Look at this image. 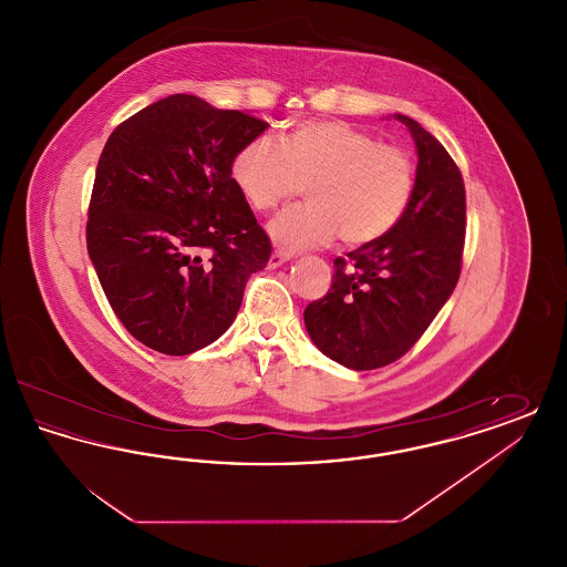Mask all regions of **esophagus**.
<instances>
[{
    "label": "esophagus",
    "mask_w": 567,
    "mask_h": 567,
    "mask_svg": "<svg viewBox=\"0 0 567 567\" xmlns=\"http://www.w3.org/2000/svg\"><path fill=\"white\" fill-rule=\"evenodd\" d=\"M289 259H291V255L280 252V250H274L270 255V261H268V268H270V270H276V268H280L282 264H287Z\"/></svg>",
    "instance_id": "1"
}]
</instances>
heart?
<instances>
[{"mask_svg": "<svg viewBox=\"0 0 567 567\" xmlns=\"http://www.w3.org/2000/svg\"><path fill=\"white\" fill-rule=\"evenodd\" d=\"M246 204L271 213L306 187V206L274 216L271 243L285 252L319 248L338 236L349 246L378 243L404 218L414 190L412 157L342 121H306L282 146L248 142L231 162Z\"/></svg>", "mask_w": 567, "mask_h": 567, "instance_id": "b5f03b06", "label": "heart"}]
</instances>
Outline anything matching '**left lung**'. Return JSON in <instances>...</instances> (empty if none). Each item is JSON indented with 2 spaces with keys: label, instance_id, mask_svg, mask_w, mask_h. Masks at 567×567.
Returning a JSON list of instances; mask_svg holds the SVG:
<instances>
[{
  "label": "left lung",
  "instance_id": "1",
  "mask_svg": "<svg viewBox=\"0 0 567 567\" xmlns=\"http://www.w3.org/2000/svg\"><path fill=\"white\" fill-rule=\"evenodd\" d=\"M416 190L402 223L382 240L333 261L327 296L303 310L317 349L349 370L398 361L453 296L465 240V189L457 163L414 118Z\"/></svg>",
  "mask_w": 567,
  "mask_h": 567
}]
</instances>
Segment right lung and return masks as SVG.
I'll list each match as a JSON object with an SVG mask.
<instances>
[{
    "label": "right lung",
    "instance_id": "1",
    "mask_svg": "<svg viewBox=\"0 0 567 567\" xmlns=\"http://www.w3.org/2000/svg\"><path fill=\"white\" fill-rule=\"evenodd\" d=\"M268 123L176 93L135 112L106 142L86 248L118 321L163 354H190L234 323L271 244L231 178Z\"/></svg>",
    "mask_w": 567,
    "mask_h": 567
}]
</instances>
